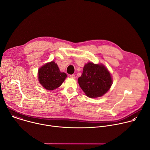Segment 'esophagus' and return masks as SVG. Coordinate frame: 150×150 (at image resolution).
Listing matches in <instances>:
<instances>
[{
    "mask_svg": "<svg viewBox=\"0 0 150 150\" xmlns=\"http://www.w3.org/2000/svg\"><path fill=\"white\" fill-rule=\"evenodd\" d=\"M69 76L71 77V78H75V75H74V74H72V75H69Z\"/></svg>",
    "mask_w": 150,
    "mask_h": 150,
    "instance_id": "obj_1",
    "label": "esophagus"
}]
</instances>
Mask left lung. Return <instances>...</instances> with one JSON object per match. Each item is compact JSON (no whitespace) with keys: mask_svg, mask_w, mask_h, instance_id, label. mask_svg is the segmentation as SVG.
I'll use <instances>...</instances> for the list:
<instances>
[{"mask_svg":"<svg viewBox=\"0 0 150 150\" xmlns=\"http://www.w3.org/2000/svg\"><path fill=\"white\" fill-rule=\"evenodd\" d=\"M80 87L88 97H101L110 88L112 84L111 75L103 65L88 63L83 68L78 78Z\"/></svg>","mask_w":150,"mask_h":150,"instance_id":"obj_1","label":"left lung"}]
</instances>
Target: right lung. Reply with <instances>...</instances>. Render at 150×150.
Listing matches in <instances>:
<instances>
[{
  "label": "right lung",
  "instance_id": "right-lung-1",
  "mask_svg": "<svg viewBox=\"0 0 150 150\" xmlns=\"http://www.w3.org/2000/svg\"><path fill=\"white\" fill-rule=\"evenodd\" d=\"M67 75L61 72L57 64L52 61L41 67L38 70V80L42 86L47 90H53L59 87Z\"/></svg>",
  "mask_w": 150,
  "mask_h": 150
}]
</instances>
